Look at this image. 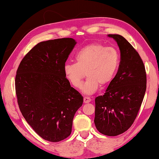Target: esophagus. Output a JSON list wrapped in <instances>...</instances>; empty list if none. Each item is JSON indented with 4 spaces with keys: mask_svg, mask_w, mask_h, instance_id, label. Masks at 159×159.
I'll use <instances>...</instances> for the list:
<instances>
[{
    "mask_svg": "<svg viewBox=\"0 0 159 159\" xmlns=\"http://www.w3.org/2000/svg\"><path fill=\"white\" fill-rule=\"evenodd\" d=\"M90 101H91L90 98H89V97H84V103H90Z\"/></svg>",
    "mask_w": 159,
    "mask_h": 159,
    "instance_id": "esophagus-1",
    "label": "esophagus"
}]
</instances>
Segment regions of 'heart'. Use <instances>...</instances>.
Here are the masks:
<instances>
[{"label": "heart", "mask_w": 159, "mask_h": 159, "mask_svg": "<svg viewBox=\"0 0 159 159\" xmlns=\"http://www.w3.org/2000/svg\"><path fill=\"white\" fill-rule=\"evenodd\" d=\"M119 64V55L116 49L93 43L77 52L75 63L64 65V72L76 88H80L86 74L88 79L82 84L81 91L90 95L96 92L99 84L104 86L111 81Z\"/></svg>", "instance_id": "1"}]
</instances>
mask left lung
<instances>
[{
	"label": "left lung",
	"instance_id": "left-lung-1",
	"mask_svg": "<svg viewBox=\"0 0 159 159\" xmlns=\"http://www.w3.org/2000/svg\"><path fill=\"white\" fill-rule=\"evenodd\" d=\"M120 50L121 61L105 93L95 98L94 122L101 133L119 135L133 124L146 90V73L140 55L119 34H108Z\"/></svg>",
	"mask_w": 159,
	"mask_h": 159
}]
</instances>
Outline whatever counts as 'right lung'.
I'll use <instances>...</instances> for the list:
<instances>
[{"label":"right lung","mask_w":159,"mask_h":159,"mask_svg":"<svg viewBox=\"0 0 159 159\" xmlns=\"http://www.w3.org/2000/svg\"><path fill=\"white\" fill-rule=\"evenodd\" d=\"M77 42L61 38L39 43L17 69L15 87L19 109L34 131L45 140L70 135L74 116L83 97L71 87L64 66Z\"/></svg>","instance_id":"add662e5"}]
</instances>
